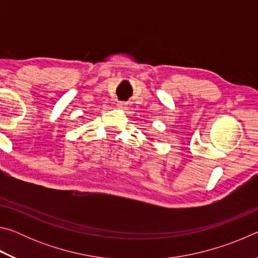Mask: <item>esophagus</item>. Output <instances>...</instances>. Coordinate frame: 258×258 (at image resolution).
Here are the masks:
<instances>
[{
  "label": "esophagus",
  "mask_w": 258,
  "mask_h": 258,
  "mask_svg": "<svg viewBox=\"0 0 258 258\" xmlns=\"http://www.w3.org/2000/svg\"><path fill=\"white\" fill-rule=\"evenodd\" d=\"M126 106H127V104H126L124 101H119L118 103H117V107H118L119 109H125Z\"/></svg>",
  "instance_id": "1"
}]
</instances>
